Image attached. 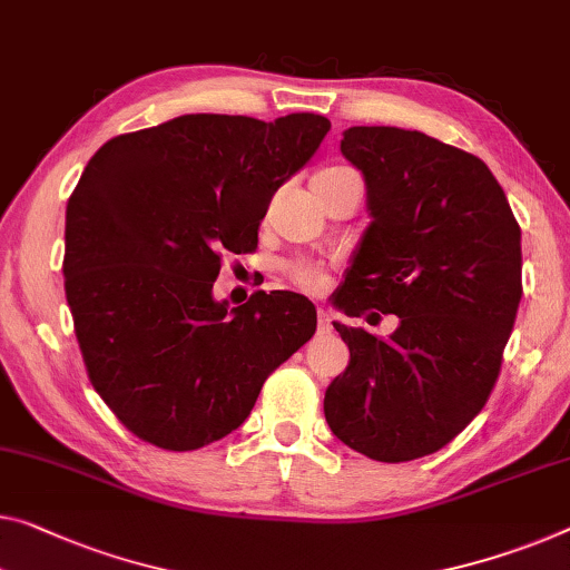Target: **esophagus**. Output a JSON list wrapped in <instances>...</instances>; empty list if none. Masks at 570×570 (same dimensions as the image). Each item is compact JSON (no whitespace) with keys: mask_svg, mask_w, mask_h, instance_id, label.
Returning <instances> with one entry per match:
<instances>
[{"mask_svg":"<svg viewBox=\"0 0 570 570\" xmlns=\"http://www.w3.org/2000/svg\"><path fill=\"white\" fill-rule=\"evenodd\" d=\"M331 328H334V326H331V315L323 308H318V331H321V334H328Z\"/></svg>","mask_w":570,"mask_h":570,"instance_id":"1","label":"esophagus"}]
</instances>
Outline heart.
I'll use <instances>...</instances> for the list:
<instances>
[{"label":"heart","instance_id":"1","mask_svg":"<svg viewBox=\"0 0 570 570\" xmlns=\"http://www.w3.org/2000/svg\"><path fill=\"white\" fill-rule=\"evenodd\" d=\"M344 173H352V170H348V168H326V170H321L318 175H315V178H331V175H344ZM293 279H295V285L303 287V291H321L323 279H326V277H323L321 269H315V267H295Z\"/></svg>","mask_w":570,"mask_h":570}]
</instances>
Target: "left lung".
<instances>
[{
	"instance_id": "left-lung-1",
	"label": "left lung",
	"mask_w": 570,
	"mask_h": 570,
	"mask_svg": "<svg viewBox=\"0 0 570 570\" xmlns=\"http://www.w3.org/2000/svg\"><path fill=\"white\" fill-rule=\"evenodd\" d=\"M341 155L364 175L372 222L338 308L400 323L390 338L334 323L348 366L323 413L348 449L413 461L451 443L492 395L522 297L520 226L476 155L415 129L348 127Z\"/></svg>"
}]
</instances>
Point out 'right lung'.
<instances>
[{"instance_id": "right-lung-1", "label": "right lung", "mask_w": 570, "mask_h": 570, "mask_svg": "<svg viewBox=\"0 0 570 570\" xmlns=\"http://www.w3.org/2000/svg\"><path fill=\"white\" fill-rule=\"evenodd\" d=\"M331 121L183 114L99 147L66 208V301L94 390L127 431L196 451L249 417L315 334L297 293L214 301L224 252L257 247L275 190Z\"/></svg>"}]
</instances>
